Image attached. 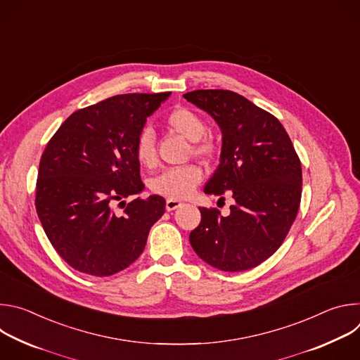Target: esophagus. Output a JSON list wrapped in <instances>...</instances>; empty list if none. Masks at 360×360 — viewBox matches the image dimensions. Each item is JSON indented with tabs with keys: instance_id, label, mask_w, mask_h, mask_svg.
I'll use <instances>...</instances> for the list:
<instances>
[{
	"instance_id": "34e87169",
	"label": "esophagus",
	"mask_w": 360,
	"mask_h": 360,
	"mask_svg": "<svg viewBox=\"0 0 360 360\" xmlns=\"http://www.w3.org/2000/svg\"><path fill=\"white\" fill-rule=\"evenodd\" d=\"M181 205H182V202H179V200H175V199H167L165 208H167V211H168V212H171V211H174V210L179 208Z\"/></svg>"
}]
</instances>
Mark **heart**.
<instances>
[{"label": "heart", "instance_id": "heart-1", "mask_svg": "<svg viewBox=\"0 0 360 360\" xmlns=\"http://www.w3.org/2000/svg\"><path fill=\"white\" fill-rule=\"evenodd\" d=\"M165 122L169 129L192 141L193 155L203 160H214L219 155V142L211 135H205L207 124L195 110L189 107H176L167 115ZM134 152L136 161L142 167L150 168L155 165V138L149 128H145L138 134ZM202 176V171L196 165L168 168L150 179L149 188L153 193L169 199H185L192 195L195 188L200 184Z\"/></svg>", "mask_w": 360, "mask_h": 360}]
</instances>
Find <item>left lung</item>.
Wrapping results in <instances>:
<instances>
[{
	"label": "left lung",
	"instance_id": "left-lung-1",
	"mask_svg": "<svg viewBox=\"0 0 360 360\" xmlns=\"http://www.w3.org/2000/svg\"><path fill=\"white\" fill-rule=\"evenodd\" d=\"M222 129L221 162L205 193H232L231 214L199 208L189 240L202 261L225 272L258 266L283 243L302 196V167L276 117L228 89L184 95ZM224 198V196H222Z\"/></svg>",
	"mask_w": 360,
	"mask_h": 360
}]
</instances>
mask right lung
I'll return each mask as SVG.
<instances>
[{
	"instance_id": "right-lung-1",
	"label": "right lung",
	"mask_w": 360,
	"mask_h": 360,
	"mask_svg": "<svg viewBox=\"0 0 360 360\" xmlns=\"http://www.w3.org/2000/svg\"><path fill=\"white\" fill-rule=\"evenodd\" d=\"M171 92L122 94L70 115L42 152L35 210L54 249L75 271L111 276L142 253L165 199H122L143 184L135 141ZM117 201L124 211L117 213Z\"/></svg>"
}]
</instances>
